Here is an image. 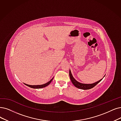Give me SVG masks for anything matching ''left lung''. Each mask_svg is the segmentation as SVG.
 I'll return each instance as SVG.
<instances>
[{
  "label": "left lung",
  "mask_w": 121,
  "mask_h": 121,
  "mask_svg": "<svg viewBox=\"0 0 121 121\" xmlns=\"http://www.w3.org/2000/svg\"><path fill=\"white\" fill-rule=\"evenodd\" d=\"M69 77H70V80L72 82V83H73V84L76 87L79 88V89H83V90H87V89H90L92 88L93 87H94L95 86L97 85L99 82H100L101 80H102V79H102H101L100 80H99L97 82H96L93 83L92 84H84V83H81L79 82L76 81L74 79V78L73 77V76H72V75L71 74L70 70H69Z\"/></svg>",
  "instance_id": "1"
}]
</instances>
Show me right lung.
Returning <instances> with one entry per match:
<instances>
[{"instance_id": "add662e5", "label": "right lung", "mask_w": 121, "mask_h": 121, "mask_svg": "<svg viewBox=\"0 0 121 121\" xmlns=\"http://www.w3.org/2000/svg\"><path fill=\"white\" fill-rule=\"evenodd\" d=\"M53 79V78L51 80H50L49 82H48L47 83H45V84H42V85H28V84H25L26 85L30 87L31 88H34V89H39V88H43V87H45L47 86L48 85H49L51 82H52V80Z\"/></svg>"}]
</instances>
